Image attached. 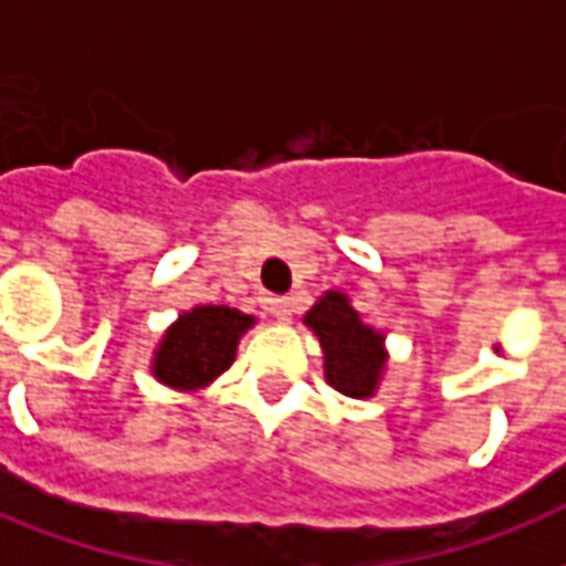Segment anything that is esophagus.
Segmentation results:
<instances>
[{
	"mask_svg": "<svg viewBox=\"0 0 566 566\" xmlns=\"http://www.w3.org/2000/svg\"><path fill=\"white\" fill-rule=\"evenodd\" d=\"M266 308H270V315H275L279 321L291 318V300H287V296H270V300H266Z\"/></svg>",
	"mask_w": 566,
	"mask_h": 566,
	"instance_id": "1",
	"label": "esophagus"
}]
</instances>
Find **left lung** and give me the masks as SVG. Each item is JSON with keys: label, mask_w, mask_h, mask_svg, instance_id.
I'll return each mask as SVG.
<instances>
[{"label": "left lung", "mask_w": 566, "mask_h": 566, "mask_svg": "<svg viewBox=\"0 0 566 566\" xmlns=\"http://www.w3.org/2000/svg\"><path fill=\"white\" fill-rule=\"evenodd\" d=\"M306 324L318 333L324 348V376L336 391L369 397L379 381L385 352L381 336L367 327L343 294H324L308 308Z\"/></svg>", "instance_id": "obj_1"}]
</instances>
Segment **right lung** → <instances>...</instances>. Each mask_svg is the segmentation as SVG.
I'll return each instance as SVG.
<instances>
[{
	"mask_svg": "<svg viewBox=\"0 0 566 566\" xmlns=\"http://www.w3.org/2000/svg\"><path fill=\"white\" fill-rule=\"evenodd\" d=\"M251 324L254 318L242 315L239 308L197 306L166 333L154 360V376L185 391L209 385L233 364L239 336Z\"/></svg>",
	"mask_w": 566,
	"mask_h": 566,
	"instance_id": "obj_1",
	"label": "right lung"
}]
</instances>
